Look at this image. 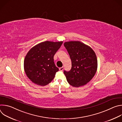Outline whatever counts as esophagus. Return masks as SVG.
Segmentation results:
<instances>
[{
  "instance_id": "34e87169",
  "label": "esophagus",
  "mask_w": 122,
  "mask_h": 122,
  "mask_svg": "<svg viewBox=\"0 0 122 122\" xmlns=\"http://www.w3.org/2000/svg\"><path fill=\"white\" fill-rule=\"evenodd\" d=\"M59 69V70H60V71H63V69H64V67L62 66V67H60Z\"/></svg>"
}]
</instances>
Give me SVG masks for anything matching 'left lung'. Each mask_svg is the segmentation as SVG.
<instances>
[{
    "label": "left lung",
    "mask_w": 122,
    "mask_h": 122,
    "mask_svg": "<svg viewBox=\"0 0 122 122\" xmlns=\"http://www.w3.org/2000/svg\"><path fill=\"white\" fill-rule=\"evenodd\" d=\"M64 45L72 64L70 71H64L67 82L75 87L85 85L97 71V60L95 51L90 46L79 41L65 42Z\"/></svg>",
    "instance_id": "8db88e82"
}]
</instances>
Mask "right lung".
I'll return each instance as SVG.
<instances>
[{
    "label": "right lung",
    "mask_w": 122,
    "mask_h": 122,
    "mask_svg": "<svg viewBox=\"0 0 122 122\" xmlns=\"http://www.w3.org/2000/svg\"><path fill=\"white\" fill-rule=\"evenodd\" d=\"M63 41H46L32 47L24 60V70L27 77L34 83L45 86L54 79L59 71L54 56Z\"/></svg>",
    "instance_id": "right-lung-1"
}]
</instances>
